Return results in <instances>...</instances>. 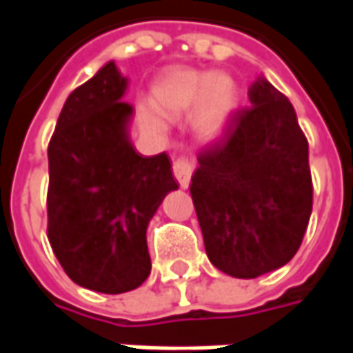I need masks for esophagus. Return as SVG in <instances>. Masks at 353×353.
Masks as SVG:
<instances>
[{
    "mask_svg": "<svg viewBox=\"0 0 353 353\" xmlns=\"http://www.w3.org/2000/svg\"><path fill=\"white\" fill-rule=\"evenodd\" d=\"M194 172V162L189 159V157H179L176 162H174V176L181 185V189H187L189 183H191V176Z\"/></svg>",
    "mask_w": 353,
    "mask_h": 353,
    "instance_id": "esophagus-1",
    "label": "esophagus"
}]
</instances>
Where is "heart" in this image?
Instances as JSON below:
<instances>
[{
  "label": "heart",
  "mask_w": 353,
  "mask_h": 353,
  "mask_svg": "<svg viewBox=\"0 0 353 353\" xmlns=\"http://www.w3.org/2000/svg\"><path fill=\"white\" fill-rule=\"evenodd\" d=\"M151 103L162 117L176 119L191 109L192 126L204 139H215L229 128L240 108V88L236 79L225 72L208 70H176L166 73L151 90ZM143 121L157 134L166 132V123L143 109Z\"/></svg>",
  "instance_id": "heart-1"
}]
</instances>
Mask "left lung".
I'll return each mask as SVG.
<instances>
[{
  "mask_svg": "<svg viewBox=\"0 0 353 353\" xmlns=\"http://www.w3.org/2000/svg\"><path fill=\"white\" fill-rule=\"evenodd\" d=\"M225 138L199 153L191 196L208 259L234 278L288 265L312 214L308 141L295 109L265 77Z\"/></svg>",
  "mask_w": 353,
  "mask_h": 353,
  "instance_id": "8db88e82",
  "label": "left lung"
}]
</instances>
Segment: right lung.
Listing matches in <instances>:
<instances>
[{
  "label": "right lung",
  "instance_id": "1",
  "mask_svg": "<svg viewBox=\"0 0 353 353\" xmlns=\"http://www.w3.org/2000/svg\"><path fill=\"white\" fill-rule=\"evenodd\" d=\"M128 79L111 60L75 88L49 143V242L81 288L119 295L151 274L147 227L176 191L168 154L132 145Z\"/></svg>",
  "mask_w": 353,
  "mask_h": 353
}]
</instances>
